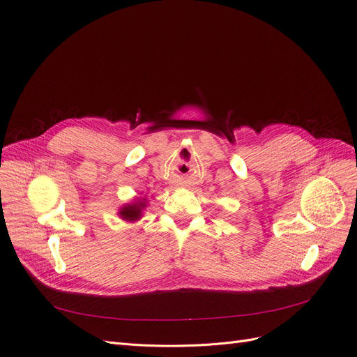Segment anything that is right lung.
Listing matches in <instances>:
<instances>
[{"label": "right lung", "mask_w": 357, "mask_h": 357, "mask_svg": "<svg viewBox=\"0 0 357 357\" xmlns=\"http://www.w3.org/2000/svg\"><path fill=\"white\" fill-rule=\"evenodd\" d=\"M148 206V201L145 197H137L136 201L130 202V204H124L120 209H119V217L123 221L127 222H136L139 221L142 217H144V211Z\"/></svg>", "instance_id": "obj_1"}]
</instances>
